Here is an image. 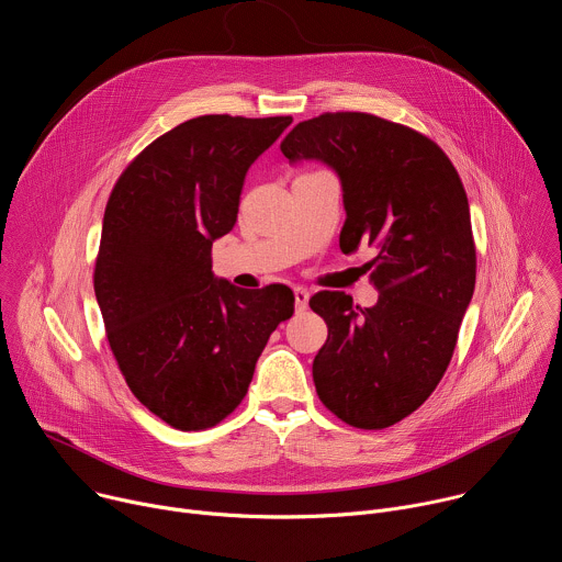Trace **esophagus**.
I'll return each instance as SVG.
<instances>
[{"instance_id": "obj_1", "label": "esophagus", "mask_w": 562, "mask_h": 562, "mask_svg": "<svg viewBox=\"0 0 562 562\" xmlns=\"http://www.w3.org/2000/svg\"><path fill=\"white\" fill-rule=\"evenodd\" d=\"M293 295H295V308L297 311H306V306H308V291L304 286H295Z\"/></svg>"}]
</instances>
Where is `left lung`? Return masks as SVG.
I'll use <instances>...</instances> for the list:
<instances>
[{
	"mask_svg": "<svg viewBox=\"0 0 562 562\" xmlns=\"http://www.w3.org/2000/svg\"><path fill=\"white\" fill-rule=\"evenodd\" d=\"M295 162L317 158L341 180L344 254L359 243L380 291L361 308L341 291L308 304L328 326L313 361L319 402L344 424L382 430L415 413L452 359L474 293L476 247L463 182L422 132L366 112H324L280 145Z\"/></svg>",
	"mask_w": 562,
	"mask_h": 562,
	"instance_id": "8db88e82",
	"label": "left lung"
}]
</instances>
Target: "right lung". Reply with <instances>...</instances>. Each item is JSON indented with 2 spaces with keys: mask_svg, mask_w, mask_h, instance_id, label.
Here are the masks:
<instances>
[{
  "mask_svg": "<svg viewBox=\"0 0 562 562\" xmlns=\"http://www.w3.org/2000/svg\"><path fill=\"white\" fill-rule=\"evenodd\" d=\"M291 116L205 114L151 140L105 205L94 293L134 397L176 430H205L245 400L269 335L293 315L284 284L238 289L212 245L238 218L251 162Z\"/></svg>",
  "mask_w": 562,
  "mask_h": 562,
  "instance_id": "obj_1",
  "label": "right lung"
}]
</instances>
